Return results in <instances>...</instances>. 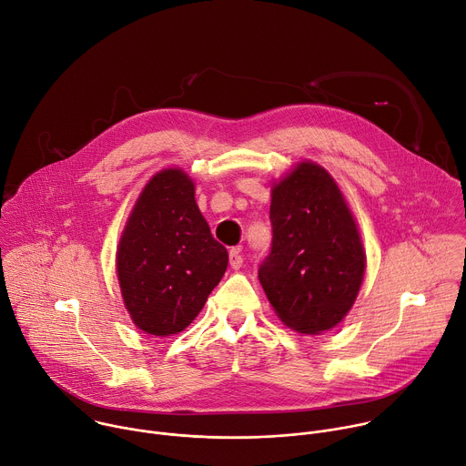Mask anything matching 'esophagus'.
Instances as JSON below:
<instances>
[{
	"instance_id": "1",
	"label": "esophagus",
	"mask_w": 466,
	"mask_h": 466,
	"mask_svg": "<svg viewBox=\"0 0 466 466\" xmlns=\"http://www.w3.org/2000/svg\"><path fill=\"white\" fill-rule=\"evenodd\" d=\"M243 265V256H241V247H232L230 248V268L239 269Z\"/></svg>"
}]
</instances>
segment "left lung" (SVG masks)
<instances>
[{"label": "left lung", "instance_id": "1", "mask_svg": "<svg viewBox=\"0 0 466 466\" xmlns=\"http://www.w3.org/2000/svg\"><path fill=\"white\" fill-rule=\"evenodd\" d=\"M273 243L259 284L284 324L300 334L334 328L352 308L365 273L354 218L326 169L299 164L273 187Z\"/></svg>", "mask_w": 466, "mask_h": 466}]
</instances>
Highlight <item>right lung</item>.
Listing matches in <instances>:
<instances>
[{
  "label": "right lung",
  "mask_w": 466,
  "mask_h": 466,
  "mask_svg": "<svg viewBox=\"0 0 466 466\" xmlns=\"http://www.w3.org/2000/svg\"><path fill=\"white\" fill-rule=\"evenodd\" d=\"M228 265L198 212L191 178L164 169L144 187L117 247L125 308L151 336L182 331L203 309Z\"/></svg>",
  "instance_id": "add662e5"
}]
</instances>
